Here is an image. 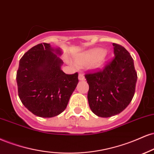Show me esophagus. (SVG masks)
Listing matches in <instances>:
<instances>
[{
    "label": "esophagus",
    "instance_id": "obj_1",
    "mask_svg": "<svg viewBox=\"0 0 154 154\" xmlns=\"http://www.w3.org/2000/svg\"><path fill=\"white\" fill-rule=\"evenodd\" d=\"M79 79L80 81H84L85 79V77H84V75L82 73H80L79 74Z\"/></svg>",
    "mask_w": 154,
    "mask_h": 154
}]
</instances>
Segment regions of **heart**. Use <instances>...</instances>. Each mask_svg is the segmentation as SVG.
Listing matches in <instances>:
<instances>
[{"instance_id": "obj_1", "label": "heart", "mask_w": 154, "mask_h": 154, "mask_svg": "<svg viewBox=\"0 0 154 154\" xmlns=\"http://www.w3.org/2000/svg\"><path fill=\"white\" fill-rule=\"evenodd\" d=\"M105 51L98 48L92 50L86 53H83L76 58V63L79 66H90L99 68L104 65L105 61Z\"/></svg>"}]
</instances>
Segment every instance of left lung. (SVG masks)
Here are the masks:
<instances>
[{
    "label": "left lung",
    "instance_id": "obj_1",
    "mask_svg": "<svg viewBox=\"0 0 154 154\" xmlns=\"http://www.w3.org/2000/svg\"><path fill=\"white\" fill-rule=\"evenodd\" d=\"M115 57L102 69L85 74L89 86L88 101L97 116L109 117L120 113L134 96L137 75L133 59L121 45L113 43Z\"/></svg>",
    "mask_w": 154,
    "mask_h": 154
}]
</instances>
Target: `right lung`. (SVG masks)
<instances>
[{
	"label": "right lung",
	"instance_id": "right-lung-1",
	"mask_svg": "<svg viewBox=\"0 0 154 154\" xmlns=\"http://www.w3.org/2000/svg\"><path fill=\"white\" fill-rule=\"evenodd\" d=\"M60 49L41 43L29 50L20 59L16 73L18 94L27 109L41 117L57 116L66 109L78 83L79 74L61 70Z\"/></svg>",
	"mask_w": 154,
	"mask_h": 154
}]
</instances>
